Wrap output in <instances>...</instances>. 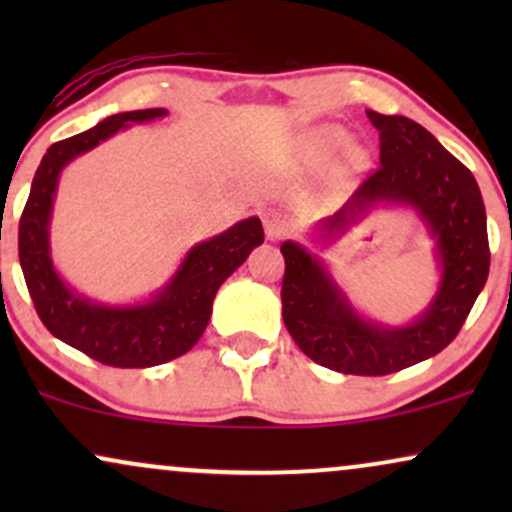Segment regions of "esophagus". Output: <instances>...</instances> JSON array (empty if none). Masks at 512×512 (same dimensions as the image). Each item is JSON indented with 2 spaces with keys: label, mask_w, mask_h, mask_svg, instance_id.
<instances>
[{
  "label": "esophagus",
  "mask_w": 512,
  "mask_h": 512,
  "mask_svg": "<svg viewBox=\"0 0 512 512\" xmlns=\"http://www.w3.org/2000/svg\"><path fill=\"white\" fill-rule=\"evenodd\" d=\"M289 219H286L281 211H267L264 214V233H267L269 240H279L289 233Z\"/></svg>",
  "instance_id": "esophagus-1"
}]
</instances>
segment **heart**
<instances>
[{
	"mask_svg": "<svg viewBox=\"0 0 512 512\" xmlns=\"http://www.w3.org/2000/svg\"><path fill=\"white\" fill-rule=\"evenodd\" d=\"M349 144V134L339 127H325L320 132H315V137L310 139V149L317 158H330L344 149ZM361 154H354V161L361 163Z\"/></svg>",
	"mask_w": 512,
	"mask_h": 512,
	"instance_id": "1",
	"label": "heart"
}]
</instances>
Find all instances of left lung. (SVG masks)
<instances>
[{
  "instance_id": "left-lung-1",
  "label": "left lung",
  "mask_w": 512,
  "mask_h": 512,
  "mask_svg": "<svg viewBox=\"0 0 512 512\" xmlns=\"http://www.w3.org/2000/svg\"><path fill=\"white\" fill-rule=\"evenodd\" d=\"M380 132V168L337 214L315 226L332 243L380 204L409 207L433 238L440 281L428 308L409 325L363 317L325 262L286 240L281 315L293 342L320 366L346 375H387L440 354L462 330L489 276L486 209L474 175L419 122L366 110Z\"/></svg>"
}]
</instances>
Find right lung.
Returning <instances> with one entry per match:
<instances>
[{
  "label": "right lung",
  "instance_id": "add662e5",
  "mask_svg": "<svg viewBox=\"0 0 512 512\" xmlns=\"http://www.w3.org/2000/svg\"><path fill=\"white\" fill-rule=\"evenodd\" d=\"M166 115V108L117 113L76 137L52 144L35 170L31 195L21 214L19 260L40 320L64 344L105 366L151 368L187 354L207 330L219 286L264 240L257 216L238 221L228 231L190 248L168 284L144 303L91 301L62 279L50 252L52 204L62 170L120 129Z\"/></svg>",
  "mask_w": 512,
  "mask_h": 512
}]
</instances>
